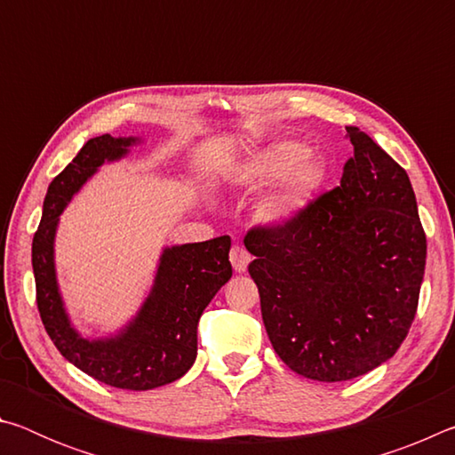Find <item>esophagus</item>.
<instances>
[{"label": "esophagus", "mask_w": 455, "mask_h": 455, "mask_svg": "<svg viewBox=\"0 0 455 455\" xmlns=\"http://www.w3.org/2000/svg\"><path fill=\"white\" fill-rule=\"evenodd\" d=\"M230 263H233V268L236 273H244L246 267H249V263H251L249 251L243 249V246L235 244L233 249H230Z\"/></svg>", "instance_id": "esophagus-1"}]
</instances>
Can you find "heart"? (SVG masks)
<instances>
[{
    "label": "heart",
    "mask_w": 455,
    "mask_h": 455,
    "mask_svg": "<svg viewBox=\"0 0 455 455\" xmlns=\"http://www.w3.org/2000/svg\"><path fill=\"white\" fill-rule=\"evenodd\" d=\"M222 179L228 187L249 192L275 181L260 198L259 219L268 227L283 228L307 211L327 179V166L321 158L311 156L307 144L276 140L230 164Z\"/></svg>",
    "instance_id": "obj_1"
}]
</instances>
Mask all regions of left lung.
<instances>
[{"mask_svg":"<svg viewBox=\"0 0 455 455\" xmlns=\"http://www.w3.org/2000/svg\"><path fill=\"white\" fill-rule=\"evenodd\" d=\"M347 134L341 184L291 225L244 238L273 349L295 373L327 383L395 355L427 251L410 176L357 126Z\"/></svg>","mask_w":455,"mask_h":455,"instance_id":"8db88e82","label":"left lung"}]
</instances>
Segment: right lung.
Wrapping results in <instances>:
<instances>
[{"instance_id":"add662e5","label":"right lung","mask_w":455,"mask_h":455,"mask_svg":"<svg viewBox=\"0 0 455 455\" xmlns=\"http://www.w3.org/2000/svg\"><path fill=\"white\" fill-rule=\"evenodd\" d=\"M142 138L102 134L82 146L64 172L52 180L42 222L32 243L37 309L58 351L94 379L118 389L146 391L172 383L196 359V325L233 267L230 238L164 246L152 287L132 319L106 335H86L66 309L56 271L60 214L104 164L120 163Z\"/></svg>"}]
</instances>
